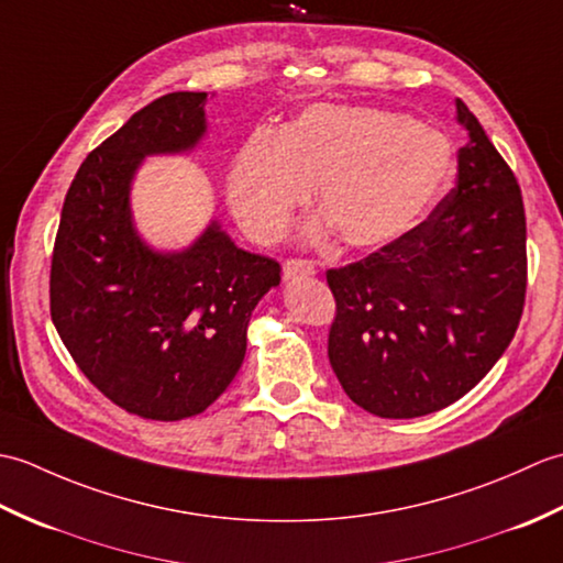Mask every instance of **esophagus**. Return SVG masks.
<instances>
[{
  "mask_svg": "<svg viewBox=\"0 0 563 563\" xmlns=\"http://www.w3.org/2000/svg\"><path fill=\"white\" fill-rule=\"evenodd\" d=\"M317 268L312 261H302V258H290L283 266V278L285 280H297V278H307V275H314Z\"/></svg>",
  "mask_w": 563,
  "mask_h": 563,
  "instance_id": "1",
  "label": "esophagus"
}]
</instances>
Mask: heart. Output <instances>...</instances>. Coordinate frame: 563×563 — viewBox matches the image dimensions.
Returning <instances> with one entry per match:
<instances>
[{
  "label": "heart",
  "mask_w": 563,
  "mask_h": 563,
  "mask_svg": "<svg viewBox=\"0 0 563 563\" xmlns=\"http://www.w3.org/2000/svg\"><path fill=\"white\" fill-rule=\"evenodd\" d=\"M452 174V145L438 130L375 106L314 103L278 133L254 130L227 174V202L261 244L288 232L314 184L317 239L329 227L351 249L389 244L435 206Z\"/></svg>",
  "instance_id": "1"
}]
</instances>
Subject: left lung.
Masks as SVG:
<instances>
[{
    "instance_id": "left-lung-1",
    "label": "left lung",
    "mask_w": 563,
    "mask_h": 563,
    "mask_svg": "<svg viewBox=\"0 0 563 563\" xmlns=\"http://www.w3.org/2000/svg\"><path fill=\"white\" fill-rule=\"evenodd\" d=\"M454 109L470 137L454 188L413 230L327 273L339 309L331 367L351 401L379 418L462 399L506 353L522 314L520 186L462 99Z\"/></svg>"
}]
</instances>
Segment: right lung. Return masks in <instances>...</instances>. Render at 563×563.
Returning <instances> with one entry per match:
<instances>
[{
  "label": "right lung",
  "instance_id": "1",
  "mask_svg": "<svg viewBox=\"0 0 563 563\" xmlns=\"http://www.w3.org/2000/svg\"><path fill=\"white\" fill-rule=\"evenodd\" d=\"M206 91L152 101L93 150L71 181L53 251L51 314L89 382L125 411L181 421L230 387L278 261L210 220L184 249L142 239L133 181L147 157L190 154L208 135Z\"/></svg>",
  "mask_w": 563,
  "mask_h": 563
}]
</instances>
